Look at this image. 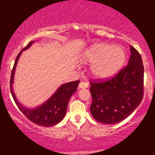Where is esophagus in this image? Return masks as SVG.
<instances>
[{"label":"esophagus","instance_id":"1","mask_svg":"<svg viewBox=\"0 0 155 155\" xmlns=\"http://www.w3.org/2000/svg\"><path fill=\"white\" fill-rule=\"evenodd\" d=\"M88 87V84L85 82H81L79 85V88H87Z\"/></svg>","mask_w":155,"mask_h":155}]
</instances>
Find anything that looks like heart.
I'll list each match as a JSON object with an SVG mask.
<instances>
[{
	"instance_id": "obj_1",
	"label": "heart",
	"mask_w": 155,
	"mask_h": 155,
	"mask_svg": "<svg viewBox=\"0 0 155 155\" xmlns=\"http://www.w3.org/2000/svg\"><path fill=\"white\" fill-rule=\"evenodd\" d=\"M125 59V51L121 46L96 43L82 52L80 62L91 64L90 70L94 77L107 79L115 76L119 71Z\"/></svg>"
}]
</instances>
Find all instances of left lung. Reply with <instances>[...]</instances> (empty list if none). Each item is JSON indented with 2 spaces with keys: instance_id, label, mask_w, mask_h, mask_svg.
Returning a JSON list of instances; mask_svg holds the SVG:
<instances>
[{
  "instance_id": "8db88e82",
  "label": "left lung",
  "mask_w": 155,
  "mask_h": 155,
  "mask_svg": "<svg viewBox=\"0 0 155 155\" xmlns=\"http://www.w3.org/2000/svg\"><path fill=\"white\" fill-rule=\"evenodd\" d=\"M126 68L115 77L103 82H91V113L96 121L114 124L124 120L140 104L143 97L144 67L135 48Z\"/></svg>"
}]
</instances>
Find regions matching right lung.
<instances>
[{
  "instance_id": "add662e5",
  "label": "right lung",
  "mask_w": 155,
  "mask_h": 155,
  "mask_svg": "<svg viewBox=\"0 0 155 155\" xmlns=\"http://www.w3.org/2000/svg\"><path fill=\"white\" fill-rule=\"evenodd\" d=\"M35 41H31L25 48H23L19 54L17 55L14 64L13 69L12 70L10 79V91L12 96L19 110L27 117L31 121L37 125L43 127H51L58 124L63 120L66 115L67 109L70 98L76 91L80 81H73L68 83L62 84L56 91L50 97L47 101L43 104L37 106L34 108L25 107L21 103L19 102L14 93L12 84L14 82L15 68H16L18 61L21 53L25 50H27L31 46Z\"/></svg>"
}]
</instances>
